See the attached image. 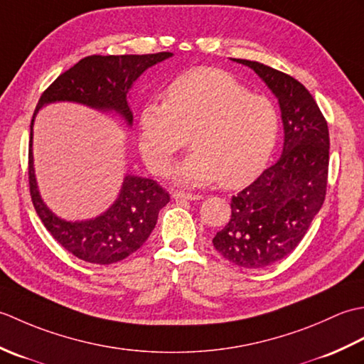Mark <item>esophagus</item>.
<instances>
[{
	"instance_id": "esophagus-1",
	"label": "esophagus",
	"mask_w": 364,
	"mask_h": 364,
	"mask_svg": "<svg viewBox=\"0 0 364 364\" xmlns=\"http://www.w3.org/2000/svg\"><path fill=\"white\" fill-rule=\"evenodd\" d=\"M172 197H173L175 200H200V198H203L202 196H198V194H189V192H173Z\"/></svg>"
}]
</instances>
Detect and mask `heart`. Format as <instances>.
<instances>
[{
	"label": "heart",
	"instance_id": "obj_1",
	"mask_svg": "<svg viewBox=\"0 0 364 364\" xmlns=\"http://www.w3.org/2000/svg\"><path fill=\"white\" fill-rule=\"evenodd\" d=\"M280 119L272 100L250 94L220 68H196L168 84L164 102L139 114V141L149 166L166 175L191 134L194 146L176 168V180L241 188L264 168L278 139Z\"/></svg>",
	"mask_w": 364,
	"mask_h": 364
}]
</instances>
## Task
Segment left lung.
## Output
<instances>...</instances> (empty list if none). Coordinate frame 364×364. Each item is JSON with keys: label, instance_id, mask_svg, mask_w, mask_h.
I'll use <instances>...</instances> for the list:
<instances>
[{"label": "left lung", "instance_id": "8db88e82", "mask_svg": "<svg viewBox=\"0 0 364 364\" xmlns=\"http://www.w3.org/2000/svg\"><path fill=\"white\" fill-rule=\"evenodd\" d=\"M233 60L250 67L278 98L284 142L280 159L231 198V219L213 244L233 264L259 269L288 257L322 208L328 127L304 84L255 60Z\"/></svg>", "mask_w": 364, "mask_h": 364}]
</instances>
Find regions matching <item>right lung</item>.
I'll return each mask as SVG.
<instances>
[{
	"instance_id": "obj_1",
	"label": "right lung",
	"mask_w": 364,
	"mask_h": 364,
	"mask_svg": "<svg viewBox=\"0 0 364 364\" xmlns=\"http://www.w3.org/2000/svg\"><path fill=\"white\" fill-rule=\"evenodd\" d=\"M173 54H123V56H87L59 75L46 89L31 120L29 139V192L36 213L51 236L65 250L94 264H112L129 257L149 239L156 225L161 208L170 202L168 192L150 178L127 175L115 202L107 211L90 220L68 222L58 218L41 197L34 173L33 127L41 107L56 102L86 105L103 112L119 114L133 125L128 92L146 68Z\"/></svg>"
}]
</instances>
